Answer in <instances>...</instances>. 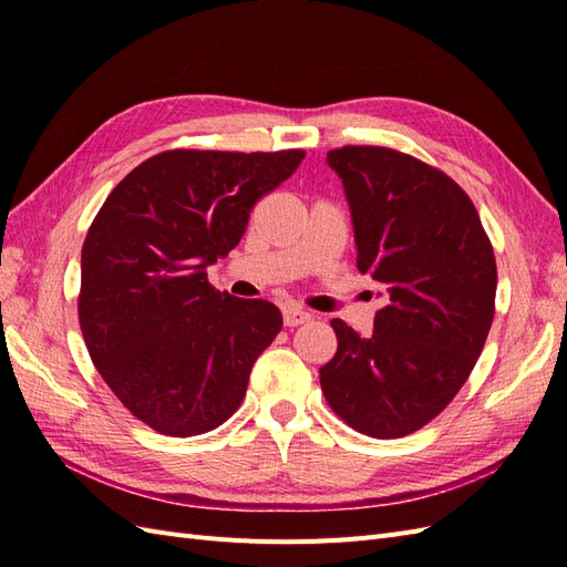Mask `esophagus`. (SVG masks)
Instances as JSON below:
<instances>
[{
	"label": "esophagus",
	"mask_w": 567,
	"mask_h": 567,
	"mask_svg": "<svg viewBox=\"0 0 567 567\" xmlns=\"http://www.w3.org/2000/svg\"><path fill=\"white\" fill-rule=\"evenodd\" d=\"M310 319H312V315L300 310V307H293V305L284 307V323H286V326H300V323L310 321Z\"/></svg>",
	"instance_id": "obj_1"
}]
</instances>
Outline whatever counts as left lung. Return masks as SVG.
<instances>
[{
    "instance_id": "8db88e82",
    "label": "left lung",
    "mask_w": 567,
    "mask_h": 567,
    "mask_svg": "<svg viewBox=\"0 0 567 567\" xmlns=\"http://www.w3.org/2000/svg\"><path fill=\"white\" fill-rule=\"evenodd\" d=\"M350 203L357 267L383 286L373 333L331 326L326 402L379 440L416 433L471 375L494 319L496 260L473 200L437 167L385 146L326 156Z\"/></svg>"
}]
</instances>
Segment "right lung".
Listing matches in <instances>:
<instances>
[{
	"instance_id": "add662e5",
	"label": "right lung",
	"mask_w": 567,
	"mask_h": 567,
	"mask_svg": "<svg viewBox=\"0 0 567 567\" xmlns=\"http://www.w3.org/2000/svg\"><path fill=\"white\" fill-rule=\"evenodd\" d=\"M302 158L300 148L165 151L96 213L82 246L80 329L101 379L153 431L200 435L241 406L284 319L267 300L219 293L208 267Z\"/></svg>"
}]
</instances>
